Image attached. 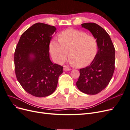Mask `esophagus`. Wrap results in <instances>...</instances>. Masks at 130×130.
Returning <instances> with one entry per match:
<instances>
[{
  "instance_id": "1",
  "label": "esophagus",
  "mask_w": 130,
  "mask_h": 130,
  "mask_svg": "<svg viewBox=\"0 0 130 130\" xmlns=\"http://www.w3.org/2000/svg\"><path fill=\"white\" fill-rule=\"evenodd\" d=\"M63 70H64V71H69V70H70V68H68V67L64 66L63 68Z\"/></svg>"
}]
</instances>
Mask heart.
Instances as JSON below:
<instances>
[{
  "label": "heart",
  "mask_w": 130,
  "mask_h": 130,
  "mask_svg": "<svg viewBox=\"0 0 130 130\" xmlns=\"http://www.w3.org/2000/svg\"><path fill=\"white\" fill-rule=\"evenodd\" d=\"M96 38L84 31L70 29L62 32L58 41L53 40L49 49L54 60L58 63L64 62L68 56L70 62L78 68L89 64L98 52Z\"/></svg>",
  "instance_id": "obj_1"
}]
</instances>
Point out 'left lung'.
<instances>
[{"mask_svg": "<svg viewBox=\"0 0 130 130\" xmlns=\"http://www.w3.org/2000/svg\"><path fill=\"white\" fill-rule=\"evenodd\" d=\"M98 42V52L89 66L80 69L76 86L81 92L90 95L99 93L108 85L115 68V49L106 30L94 23H83Z\"/></svg>", "mask_w": 130, "mask_h": 130, "instance_id": "left-lung-1", "label": "left lung"}]
</instances>
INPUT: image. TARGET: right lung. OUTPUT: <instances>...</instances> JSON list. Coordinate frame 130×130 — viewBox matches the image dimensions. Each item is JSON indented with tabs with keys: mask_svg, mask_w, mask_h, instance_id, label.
Listing matches in <instances>:
<instances>
[{
	"mask_svg": "<svg viewBox=\"0 0 130 130\" xmlns=\"http://www.w3.org/2000/svg\"><path fill=\"white\" fill-rule=\"evenodd\" d=\"M54 26L42 23L32 25L19 39L14 53L17 80L26 92L45 97L55 90L63 67L53 63L49 56V44Z\"/></svg>",
	"mask_w": 130,
	"mask_h": 130,
	"instance_id": "add662e5",
	"label": "right lung"
}]
</instances>
